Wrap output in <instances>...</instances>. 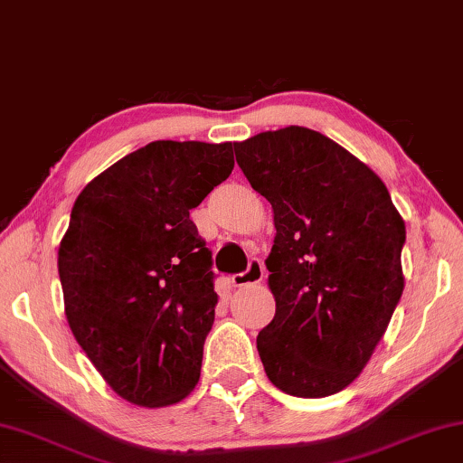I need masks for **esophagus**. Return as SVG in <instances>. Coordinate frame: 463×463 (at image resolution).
Masks as SVG:
<instances>
[{"instance_id":"obj_1","label":"esophagus","mask_w":463,"mask_h":463,"mask_svg":"<svg viewBox=\"0 0 463 463\" xmlns=\"http://www.w3.org/2000/svg\"><path fill=\"white\" fill-rule=\"evenodd\" d=\"M263 276H266V269H263V263L260 260H253L249 261V268L245 271H241V274H234L231 278L232 286H249V284H260L263 280Z\"/></svg>"}]
</instances>
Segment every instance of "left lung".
Wrapping results in <instances>:
<instances>
[{
	"label": "left lung",
	"instance_id": "left-lung-1",
	"mask_svg": "<svg viewBox=\"0 0 463 463\" xmlns=\"http://www.w3.org/2000/svg\"><path fill=\"white\" fill-rule=\"evenodd\" d=\"M234 154L274 210L276 315L258 335L266 375L297 398L342 392L400 303L406 224L379 175L319 131H263Z\"/></svg>",
	"mask_w": 463,
	"mask_h": 463
}]
</instances>
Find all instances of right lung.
<instances>
[{"label": "right lung", "mask_w": 463, "mask_h": 463, "mask_svg": "<svg viewBox=\"0 0 463 463\" xmlns=\"http://www.w3.org/2000/svg\"><path fill=\"white\" fill-rule=\"evenodd\" d=\"M232 166V142L158 139L73 203L57 258L65 317L109 387L136 406H173L200 381L218 295L189 210Z\"/></svg>", "instance_id": "add662e5"}]
</instances>
